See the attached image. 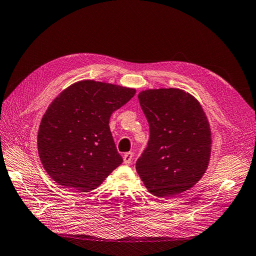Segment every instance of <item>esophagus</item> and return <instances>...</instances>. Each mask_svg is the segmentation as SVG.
<instances>
[{"instance_id": "obj_1", "label": "esophagus", "mask_w": 256, "mask_h": 256, "mask_svg": "<svg viewBox=\"0 0 256 256\" xmlns=\"http://www.w3.org/2000/svg\"><path fill=\"white\" fill-rule=\"evenodd\" d=\"M133 156H134L133 152H126V154L123 156L124 163H126V164H130V163L133 161Z\"/></svg>"}]
</instances>
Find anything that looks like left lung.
Instances as JSON below:
<instances>
[{
	"instance_id": "1",
	"label": "left lung",
	"mask_w": 256,
	"mask_h": 256,
	"mask_svg": "<svg viewBox=\"0 0 256 256\" xmlns=\"http://www.w3.org/2000/svg\"><path fill=\"white\" fill-rule=\"evenodd\" d=\"M138 100L150 137L136 171L150 194L171 198L206 171L212 145L208 118L200 102L180 88L142 90Z\"/></svg>"
}]
</instances>
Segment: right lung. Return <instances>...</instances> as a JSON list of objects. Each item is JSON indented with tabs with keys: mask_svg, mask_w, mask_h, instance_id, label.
I'll list each match as a JSON object with an SVG mask.
<instances>
[{
	"mask_svg": "<svg viewBox=\"0 0 256 256\" xmlns=\"http://www.w3.org/2000/svg\"><path fill=\"white\" fill-rule=\"evenodd\" d=\"M136 90L78 81L52 102L41 120L38 152L45 171L62 188L90 192L119 166L109 120Z\"/></svg>",
	"mask_w": 256,
	"mask_h": 256,
	"instance_id": "1",
	"label": "right lung"
}]
</instances>
